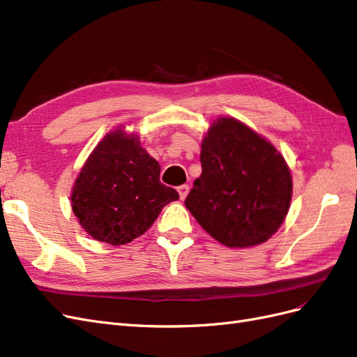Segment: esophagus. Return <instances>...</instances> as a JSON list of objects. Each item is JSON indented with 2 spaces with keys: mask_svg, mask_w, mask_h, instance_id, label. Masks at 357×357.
Masks as SVG:
<instances>
[{
  "mask_svg": "<svg viewBox=\"0 0 357 357\" xmlns=\"http://www.w3.org/2000/svg\"><path fill=\"white\" fill-rule=\"evenodd\" d=\"M177 192H178V195H180V199L184 201V199H186L188 193H189V186H188V184H181V186L177 188Z\"/></svg>",
  "mask_w": 357,
  "mask_h": 357,
  "instance_id": "34e87169",
  "label": "esophagus"
}]
</instances>
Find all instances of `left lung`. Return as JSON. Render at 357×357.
<instances>
[{"label":"left lung","instance_id":"left-lung-1","mask_svg":"<svg viewBox=\"0 0 357 357\" xmlns=\"http://www.w3.org/2000/svg\"><path fill=\"white\" fill-rule=\"evenodd\" d=\"M202 174L184 201L202 229L229 248H251L285 221L292 176L266 137L231 116L217 118L201 146Z\"/></svg>","mask_w":357,"mask_h":357}]
</instances>
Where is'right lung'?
<instances>
[{
    "mask_svg": "<svg viewBox=\"0 0 357 357\" xmlns=\"http://www.w3.org/2000/svg\"><path fill=\"white\" fill-rule=\"evenodd\" d=\"M161 165L124 126L109 131L72 186V211L89 235L110 245L142 236L178 193L159 181Z\"/></svg>",
    "mask_w": 357,
    "mask_h": 357,
    "instance_id": "obj_1",
    "label": "right lung"
}]
</instances>
